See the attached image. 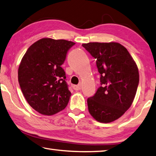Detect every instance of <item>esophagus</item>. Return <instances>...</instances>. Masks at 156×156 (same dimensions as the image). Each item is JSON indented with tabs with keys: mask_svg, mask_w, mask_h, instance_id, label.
<instances>
[{
	"mask_svg": "<svg viewBox=\"0 0 156 156\" xmlns=\"http://www.w3.org/2000/svg\"><path fill=\"white\" fill-rule=\"evenodd\" d=\"M73 88L75 90H80L81 88V84H79V85H74L73 86Z\"/></svg>",
	"mask_w": 156,
	"mask_h": 156,
	"instance_id": "obj_1",
	"label": "esophagus"
}]
</instances>
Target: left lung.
<instances>
[{
  "mask_svg": "<svg viewBox=\"0 0 156 156\" xmlns=\"http://www.w3.org/2000/svg\"><path fill=\"white\" fill-rule=\"evenodd\" d=\"M82 46L97 59L101 85L87 100L90 115L98 122L116 121L132 105L139 83L137 65L118 42H89Z\"/></svg>",
  "mask_w": 156,
  "mask_h": 156,
  "instance_id": "left-lung-1",
  "label": "left lung"
}]
</instances>
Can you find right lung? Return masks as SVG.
Returning a JSON list of instances; mask_svg holds the SVG:
<instances>
[{"instance_id": "1", "label": "right lung", "mask_w": 156, "mask_h": 156, "mask_svg": "<svg viewBox=\"0 0 156 156\" xmlns=\"http://www.w3.org/2000/svg\"><path fill=\"white\" fill-rule=\"evenodd\" d=\"M75 42L42 38L27 49L18 68V82L27 101L43 115L51 116L66 107L71 92L61 66Z\"/></svg>"}]
</instances>
